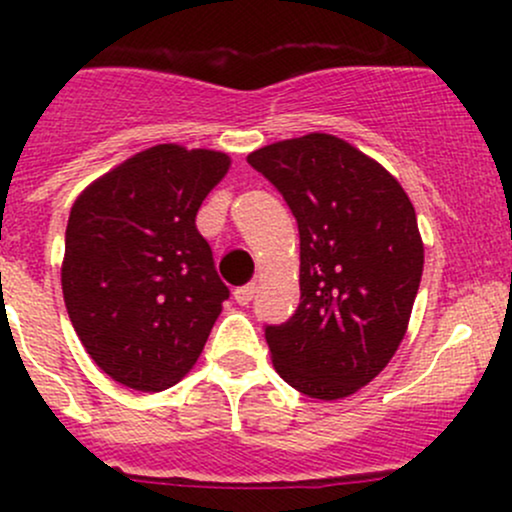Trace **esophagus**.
<instances>
[{"mask_svg":"<svg viewBox=\"0 0 512 512\" xmlns=\"http://www.w3.org/2000/svg\"><path fill=\"white\" fill-rule=\"evenodd\" d=\"M255 291H257L255 284L238 286V289L233 291V298H236V303H240V305H248V303L252 301V298H255Z\"/></svg>","mask_w":512,"mask_h":512,"instance_id":"obj_1","label":"esophagus"}]
</instances>
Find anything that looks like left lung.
Here are the masks:
<instances>
[{
	"mask_svg": "<svg viewBox=\"0 0 512 512\" xmlns=\"http://www.w3.org/2000/svg\"><path fill=\"white\" fill-rule=\"evenodd\" d=\"M301 236V303L267 327L274 370L313 399H344L383 370L407 334L424 272L411 199L392 173L325 132L252 151Z\"/></svg>",
	"mask_w": 512,
	"mask_h": 512,
	"instance_id": "obj_1",
	"label": "left lung"
}]
</instances>
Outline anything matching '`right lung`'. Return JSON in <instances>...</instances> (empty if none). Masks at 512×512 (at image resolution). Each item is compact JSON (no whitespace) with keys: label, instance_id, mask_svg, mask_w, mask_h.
Segmentation results:
<instances>
[{"label":"right lung","instance_id":"obj_1","mask_svg":"<svg viewBox=\"0 0 512 512\" xmlns=\"http://www.w3.org/2000/svg\"><path fill=\"white\" fill-rule=\"evenodd\" d=\"M231 156L156 144L76 197L62 293L81 344L115 383L161 392L202 354L228 298L195 219Z\"/></svg>","mask_w":512,"mask_h":512}]
</instances>
